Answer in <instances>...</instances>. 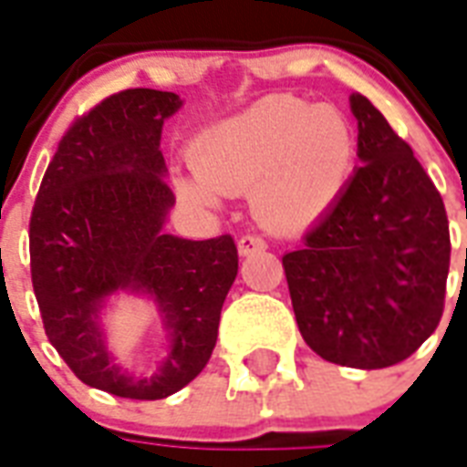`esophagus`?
I'll list each match as a JSON object with an SVG mask.
<instances>
[{"mask_svg": "<svg viewBox=\"0 0 467 467\" xmlns=\"http://www.w3.org/2000/svg\"><path fill=\"white\" fill-rule=\"evenodd\" d=\"M237 250H240V254H252L257 250H267V243L262 240L260 234H243L240 243H237Z\"/></svg>", "mask_w": 467, "mask_h": 467, "instance_id": "esophagus-1", "label": "esophagus"}]
</instances>
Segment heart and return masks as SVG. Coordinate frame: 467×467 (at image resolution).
Segmentation results:
<instances>
[{
  "label": "heart",
  "instance_id": "1",
  "mask_svg": "<svg viewBox=\"0 0 467 467\" xmlns=\"http://www.w3.org/2000/svg\"><path fill=\"white\" fill-rule=\"evenodd\" d=\"M198 178L178 181L190 205L215 207L220 192L252 190V210L269 227H299L327 213L351 171L354 133L339 110L292 96L262 99L195 138Z\"/></svg>",
  "mask_w": 467,
  "mask_h": 467
}]
</instances>
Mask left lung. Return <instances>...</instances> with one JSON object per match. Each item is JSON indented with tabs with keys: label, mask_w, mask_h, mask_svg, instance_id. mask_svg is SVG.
<instances>
[{
	"label": "left lung",
	"mask_w": 467,
	"mask_h": 467,
	"mask_svg": "<svg viewBox=\"0 0 467 467\" xmlns=\"http://www.w3.org/2000/svg\"><path fill=\"white\" fill-rule=\"evenodd\" d=\"M358 165L295 252L282 257L304 341L331 364L386 368L436 331L451 233L441 192L361 93Z\"/></svg>",
	"instance_id": "8db88e82"
}]
</instances>
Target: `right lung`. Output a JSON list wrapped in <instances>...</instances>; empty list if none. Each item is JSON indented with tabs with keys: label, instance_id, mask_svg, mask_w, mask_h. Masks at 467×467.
<instances>
[{
	"label": "right lung",
	"instance_id": "add662e5",
	"mask_svg": "<svg viewBox=\"0 0 467 467\" xmlns=\"http://www.w3.org/2000/svg\"><path fill=\"white\" fill-rule=\"evenodd\" d=\"M178 106L175 93L153 88L96 103L61 136L31 210V285L51 347L76 379L120 399H165L205 368L237 277L230 234L182 240L163 230L175 195L161 133ZM128 285L154 296L173 334L150 379L123 375L102 348L100 302Z\"/></svg>",
	"mask_w": 467,
	"mask_h": 467
}]
</instances>
